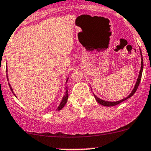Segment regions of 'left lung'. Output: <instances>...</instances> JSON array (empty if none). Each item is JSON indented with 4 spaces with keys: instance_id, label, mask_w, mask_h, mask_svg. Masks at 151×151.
I'll list each match as a JSON object with an SVG mask.
<instances>
[{
    "instance_id": "1",
    "label": "left lung",
    "mask_w": 151,
    "mask_h": 151,
    "mask_svg": "<svg viewBox=\"0 0 151 151\" xmlns=\"http://www.w3.org/2000/svg\"><path fill=\"white\" fill-rule=\"evenodd\" d=\"M140 56H141V65H140V72H139L138 77H137L136 82H135V87H134V88L132 90V92H130V94H129V95L127 96V97H125V98L122 99V100H119V101H115V102H110V101H106V100H102V99H100V98H99V97H97V96H96L95 94L93 93L94 97H95V100H97V102H98L99 104H100V105H103V106H106V107H111V106H115V105H118V104L121 103V102H123V101L126 100L127 99H128V98H130V97H131L134 94H135V92H136L137 87H138L139 84H140V79H141V77H142V73H143V57H142V53H141V51H140Z\"/></svg>"
}]
</instances>
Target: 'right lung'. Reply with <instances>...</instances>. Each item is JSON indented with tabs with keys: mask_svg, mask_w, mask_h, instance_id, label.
Returning a JSON list of instances; mask_svg holds the SVG:
<instances>
[{
	"mask_svg": "<svg viewBox=\"0 0 151 151\" xmlns=\"http://www.w3.org/2000/svg\"><path fill=\"white\" fill-rule=\"evenodd\" d=\"M6 72H8V69H6ZM6 76H7V79H8V73H6ZM68 79H69V77H67V80H66L65 83H67ZM8 84H9V87H10V89H11V92H12L13 93H14V94L15 95V97H16V95L14 94V91H13V89H12V87H11V84H10L9 82H8ZM66 89H66L65 94H64V97H63L62 100V101H61V102H60V104H59V105L58 106V107H57V110H62L63 107H64V105H66V103H67V100H68V89H67V87H66Z\"/></svg>",
	"mask_w": 151,
	"mask_h": 151,
	"instance_id": "1",
	"label": "right lung"
}]
</instances>
